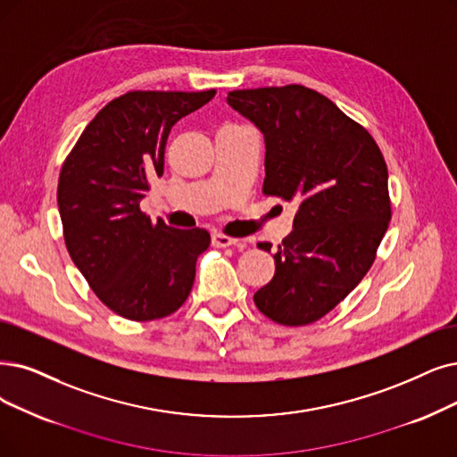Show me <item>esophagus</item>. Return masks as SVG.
<instances>
[{
	"instance_id": "1",
	"label": "esophagus",
	"mask_w": 457,
	"mask_h": 457,
	"mask_svg": "<svg viewBox=\"0 0 457 457\" xmlns=\"http://www.w3.org/2000/svg\"><path fill=\"white\" fill-rule=\"evenodd\" d=\"M212 244H213L215 247H228V245H236V244H238V240L232 238V236L221 234V232H213V234H212Z\"/></svg>"
}]
</instances>
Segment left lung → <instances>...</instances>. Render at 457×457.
<instances>
[{
  "mask_svg": "<svg viewBox=\"0 0 457 457\" xmlns=\"http://www.w3.org/2000/svg\"><path fill=\"white\" fill-rule=\"evenodd\" d=\"M227 101L264 135L262 193L298 206L254 305L283 326L312 324L349 296L377 257L392 217L386 161L366 127L312 87L234 89Z\"/></svg>",
  "mask_w": 457,
  "mask_h": 457,
  "instance_id": "8db88e82",
  "label": "left lung"
}]
</instances>
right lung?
<instances>
[{
  "mask_svg": "<svg viewBox=\"0 0 457 457\" xmlns=\"http://www.w3.org/2000/svg\"><path fill=\"white\" fill-rule=\"evenodd\" d=\"M213 96L127 91L101 108L63 161L58 208L67 251L96 296L123 319L169 317L193 288L208 230L154 223L140 200L165 169L172 125Z\"/></svg>",
  "mask_w": 457,
  "mask_h": 457,
  "instance_id": "add662e5",
  "label": "right lung"
}]
</instances>
